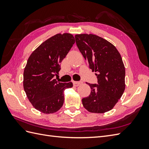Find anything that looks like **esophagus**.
Returning <instances> with one entry per match:
<instances>
[{
  "instance_id": "1",
  "label": "esophagus",
  "mask_w": 149,
  "mask_h": 149,
  "mask_svg": "<svg viewBox=\"0 0 149 149\" xmlns=\"http://www.w3.org/2000/svg\"><path fill=\"white\" fill-rule=\"evenodd\" d=\"M73 84H74V85L75 86H79L80 84H82V82H78V81H74L73 82Z\"/></svg>"
}]
</instances>
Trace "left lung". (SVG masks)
<instances>
[{
	"instance_id": "8db88e82",
	"label": "left lung",
	"mask_w": 149,
	"mask_h": 149,
	"mask_svg": "<svg viewBox=\"0 0 149 149\" xmlns=\"http://www.w3.org/2000/svg\"><path fill=\"white\" fill-rule=\"evenodd\" d=\"M75 42L90 68L96 72L98 84H90V95L83 98L84 107L90 113L111 110L124 92L125 70L122 57L112 43L92 34L75 36Z\"/></svg>"
}]
</instances>
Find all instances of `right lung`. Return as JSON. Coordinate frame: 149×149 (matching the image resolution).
Returning <instances> with one entry per match:
<instances>
[{"label": "right lung", "instance_id": "obj_1", "mask_svg": "<svg viewBox=\"0 0 149 149\" xmlns=\"http://www.w3.org/2000/svg\"><path fill=\"white\" fill-rule=\"evenodd\" d=\"M74 43L72 34H57L41 44L28 59L24 71V89L29 102L39 111H58L64 102L65 90L73 86L72 82H58L55 76Z\"/></svg>", "mask_w": 149, "mask_h": 149}]
</instances>
